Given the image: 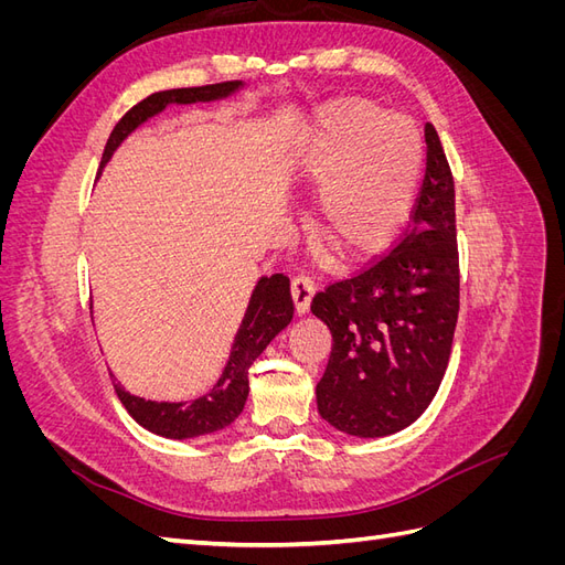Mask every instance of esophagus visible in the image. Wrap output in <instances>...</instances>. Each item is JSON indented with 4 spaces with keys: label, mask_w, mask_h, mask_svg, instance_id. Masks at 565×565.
Here are the masks:
<instances>
[{
    "label": "esophagus",
    "mask_w": 565,
    "mask_h": 565,
    "mask_svg": "<svg viewBox=\"0 0 565 565\" xmlns=\"http://www.w3.org/2000/svg\"><path fill=\"white\" fill-rule=\"evenodd\" d=\"M316 295V282L313 278L309 276H297L292 280V299H295V309L299 316L309 313V306H311V299Z\"/></svg>",
    "instance_id": "34e87169"
}]
</instances>
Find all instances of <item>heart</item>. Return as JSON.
Masks as SVG:
<instances>
[{
    "label": "heart",
    "mask_w": 565,
    "mask_h": 565,
    "mask_svg": "<svg viewBox=\"0 0 565 565\" xmlns=\"http://www.w3.org/2000/svg\"><path fill=\"white\" fill-rule=\"evenodd\" d=\"M422 167V136L409 117L384 115L363 98L324 108L301 160V181L320 191V243L347 264L388 249L413 216Z\"/></svg>",
    "instance_id": "b5f03b06"
}]
</instances>
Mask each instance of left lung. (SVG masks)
Returning a JSON list of instances; mask_svg holds the SVG:
<instances>
[{"label": "left lung", "mask_w": 565, "mask_h": 565, "mask_svg": "<svg viewBox=\"0 0 565 565\" xmlns=\"http://www.w3.org/2000/svg\"><path fill=\"white\" fill-rule=\"evenodd\" d=\"M409 235L382 259L311 301L332 332L316 386L318 413L358 438L391 436L434 401L459 313L455 181L434 125Z\"/></svg>", "instance_id": "8db88e82"}]
</instances>
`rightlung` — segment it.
Returning <instances> with one entry per match:
<instances>
[{
	"instance_id": "obj_1",
	"label": "right lung",
	"mask_w": 565,
	"mask_h": 565,
	"mask_svg": "<svg viewBox=\"0 0 565 565\" xmlns=\"http://www.w3.org/2000/svg\"><path fill=\"white\" fill-rule=\"evenodd\" d=\"M243 87V82H221L207 84V87H188V89H167L150 94L141 104H136L119 122L115 125L110 139L106 143L100 167L113 158L117 146L122 143L127 136L141 127L146 119L162 113L169 104H198V100H218L235 94ZM295 316L292 295H289V278L282 273H276L270 278H262L256 282L245 318L241 322V330L235 334L233 349L228 355V363L221 372L218 382L212 391L204 396L185 403H158L146 401L139 396H131L119 384H115V393L119 403L127 407V413L139 422L143 429L150 434H158L162 438H198L214 431L226 429L235 417L243 413L249 393V367L264 353L270 344V339L280 330H285L289 320Z\"/></svg>"
}]
</instances>
